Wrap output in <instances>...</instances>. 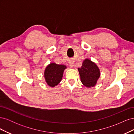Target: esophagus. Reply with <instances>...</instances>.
<instances>
[{"label":"esophagus","mask_w":134,"mask_h":134,"mask_svg":"<svg viewBox=\"0 0 134 134\" xmlns=\"http://www.w3.org/2000/svg\"><path fill=\"white\" fill-rule=\"evenodd\" d=\"M69 64L71 67H73L74 66V63H72V62H70L69 63Z\"/></svg>","instance_id":"esophagus-1"}]
</instances>
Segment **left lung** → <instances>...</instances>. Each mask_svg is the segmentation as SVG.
<instances>
[{
    "mask_svg": "<svg viewBox=\"0 0 134 134\" xmlns=\"http://www.w3.org/2000/svg\"><path fill=\"white\" fill-rule=\"evenodd\" d=\"M78 69L81 82L84 86L88 88L94 87L100 76V71L97 65L86 59L84 60L82 67Z\"/></svg>",
    "mask_w": 134,
    "mask_h": 134,
    "instance_id": "1",
    "label": "left lung"
}]
</instances>
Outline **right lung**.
<instances>
[{"label":"right lung","mask_w":134,"mask_h":134,"mask_svg":"<svg viewBox=\"0 0 134 134\" xmlns=\"http://www.w3.org/2000/svg\"><path fill=\"white\" fill-rule=\"evenodd\" d=\"M66 66L64 65L50 63L46 68L44 76L46 82L50 87H54L60 82L62 79L63 72Z\"/></svg>","instance_id":"1"}]
</instances>
